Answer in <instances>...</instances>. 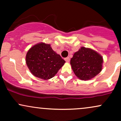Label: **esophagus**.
Here are the masks:
<instances>
[{
    "instance_id": "1",
    "label": "esophagus",
    "mask_w": 121,
    "mask_h": 121,
    "mask_svg": "<svg viewBox=\"0 0 121 121\" xmlns=\"http://www.w3.org/2000/svg\"><path fill=\"white\" fill-rule=\"evenodd\" d=\"M65 60L66 62H69V61H70V59H69V57H66L65 59Z\"/></svg>"
}]
</instances>
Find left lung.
<instances>
[{"label":"left lung","mask_w":121,"mask_h":121,"mask_svg":"<svg viewBox=\"0 0 121 121\" xmlns=\"http://www.w3.org/2000/svg\"><path fill=\"white\" fill-rule=\"evenodd\" d=\"M102 56L91 48L82 47L70 59L73 72L79 79L89 80L94 78L102 69Z\"/></svg>","instance_id":"left-lung-1"}]
</instances>
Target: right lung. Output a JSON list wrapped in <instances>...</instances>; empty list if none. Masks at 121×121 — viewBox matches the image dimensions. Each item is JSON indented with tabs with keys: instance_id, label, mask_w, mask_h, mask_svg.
I'll use <instances>...</instances> for the list:
<instances>
[{
	"instance_id": "obj_1",
	"label": "right lung",
	"mask_w": 121,
	"mask_h": 121,
	"mask_svg": "<svg viewBox=\"0 0 121 121\" xmlns=\"http://www.w3.org/2000/svg\"><path fill=\"white\" fill-rule=\"evenodd\" d=\"M26 61L30 73L44 80L53 77L65 62L50 44L43 42L35 44L28 51Z\"/></svg>"
}]
</instances>
